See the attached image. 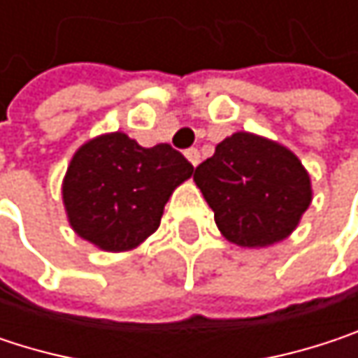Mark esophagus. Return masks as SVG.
<instances>
[{"instance_id":"1","label":"esophagus","mask_w":358,"mask_h":358,"mask_svg":"<svg viewBox=\"0 0 358 358\" xmlns=\"http://www.w3.org/2000/svg\"><path fill=\"white\" fill-rule=\"evenodd\" d=\"M184 155H186V159H188L194 168L199 166V162H201V153H199V149L190 147V149H186V151H184Z\"/></svg>"}]
</instances>
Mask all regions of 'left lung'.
Masks as SVG:
<instances>
[{"instance_id": "1", "label": "left lung", "mask_w": 358, "mask_h": 358, "mask_svg": "<svg viewBox=\"0 0 358 358\" xmlns=\"http://www.w3.org/2000/svg\"><path fill=\"white\" fill-rule=\"evenodd\" d=\"M220 232L238 247H269L299 226L311 205V178L284 145L236 132L194 170Z\"/></svg>"}]
</instances>
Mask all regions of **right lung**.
I'll use <instances>...</instances> for the list:
<instances>
[{
    "label": "right lung",
    "instance_id": "right-lung-1",
    "mask_svg": "<svg viewBox=\"0 0 358 358\" xmlns=\"http://www.w3.org/2000/svg\"><path fill=\"white\" fill-rule=\"evenodd\" d=\"M192 170L166 143L145 149L124 132L101 134L68 166L62 186L68 222L99 249H134L159 228L168 199Z\"/></svg>",
    "mask_w": 358,
    "mask_h": 358
}]
</instances>
